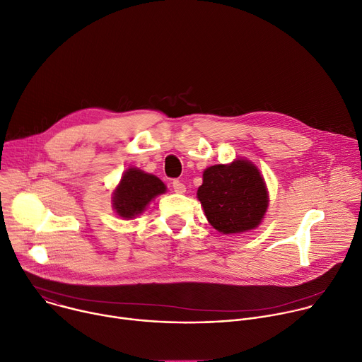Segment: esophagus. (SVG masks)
I'll return each instance as SVG.
<instances>
[{"instance_id":"obj_1","label":"esophagus","mask_w":362,"mask_h":362,"mask_svg":"<svg viewBox=\"0 0 362 362\" xmlns=\"http://www.w3.org/2000/svg\"><path fill=\"white\" fill-rule=\"evenodd\" d=\"M173 188H174V191H175L177 194H184V192L187 191L185 185H184L181 181H178V180H175V181L173 182Z\"/></svg>"}]
</instances>
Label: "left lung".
Segmentation results:
<instances>
[{"label":"left lung","mask_w":362,"mask_h":362,"mask_svg":"<svg viewBox=\"0 0 362 362\" xmlns=\"http://www.w3.org/2000/svg\"><path fill=\"white\" fill-rule=\"evenodd\" d=\"M197 198L212 228L226 235L258 228L269 204L264 177L247 158L205 168Z\"/></svg>","instance_id":"8db88e82"}]
</instances>
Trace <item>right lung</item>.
<instances>
[{
	"label": "right lung",
	"mask_w": 362,
	"mask_h": 362,
	"mask_svg": "<svg viewBox=\"0 0 362 362\" xmlns=\"http://www.w3.org/2000/svg\"><path fill=\"white\" fill-rule=\"evenodd\" d=\"M167 192V185L156 175L129 167L112 191V208L122 220H132L147 209L150 202Z\"/></svg>",
	"instance_id": "obj_1"
}]
</instances>
